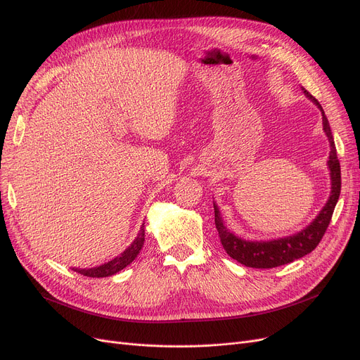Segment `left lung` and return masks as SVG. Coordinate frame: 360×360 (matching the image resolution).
Segmentation results:
<instances>
[{"label": "left lung", "instance_id": "obj_1", "mask_svg": "<svg viewBox=\"0 0 360 360\" xmlns=\"http://www.w3.org/2000/svg\"><path fill=\"white\" fill-rule=\"evenodd\" d=\"M302 91L322 112L323 131L327 134L330 146H331L330 158H328V168H330V176H331V195L327 203H325V207L321 210L316 218L306 229H303L302 231L293 236L274 238V240H269V242L243 240V238L233 234L224 226L219 210L214 203L215 227L218 230L222 248H224V250L229 253V256H231L233 259L250 268H276L280 265L293 262L299 258H303L304 255L311 253L319 245L321 238L323 237L325 231H327L338 196H340V191H341L340 161L337 158V149H335L328 118L325 115L316 98H314L304 88H302Z\"/></svg>", "mask_w": 360, "mask_h": 360}]
</instances>
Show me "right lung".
<instances>
[{"label": "right lung", "instance_id": "obj_1", "mask_svg": "<svg viewBox=\"0 0 360 360\" xmlns=\"http://www.w3.org/2000/svg\"><path fill=\"white\" fill-rule=\"evenodd\" d=\"M145 226L142 224L141 231L138 234V237L134 238V242L122 253L117 258H114L112 261L104 264V265H99L95 268H88V269H80V268H75L76 272L82 274L84 277H91V278H102V277H110L117 274L118 271H122L123 268H126L127 265H130L136 256L139 255L143 242H145Z\"/></svg>", "mask_w": 360, "mask_h": 360}]
</instances>
